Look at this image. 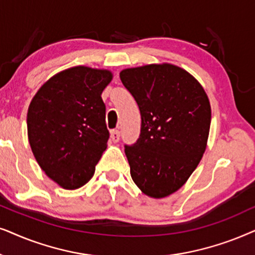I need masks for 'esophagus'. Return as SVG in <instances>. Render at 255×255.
Returning <instances> with one entry per match:
<instances>
[{"label":"esophagus","mask_w":255,"mask_h":255,"mask_svg":"<svg viewBox=\"0 0 255 255\" xmlns=\"http://www.w3.org/2000/svg\"><path fill=\"white\" fill-rule=\"evenodd\" d=\"M111 138H112V141L115 142V143L119 142V140H120V130H119V129L112 130L111 131Z\"/></svg>","instance_id":"34e87169"}]
</instances>
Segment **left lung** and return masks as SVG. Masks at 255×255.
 Returning a JSON list of instances; mask_svg holds the SVG:
<instances>
[{"label":"left lung","mask_w":255,"mask_h":255,"mask_svg":"<svg viewBox=\"0 0 255 255\" xmlns=\"http://www.w3.org/2000/svg\"><path fill=\"white\" fill-rule=\"evenodd\" d=\"M120 79L136 101L140 136L125 144L135 184L149 197L177 191L201 162L211 125L204 88L170 64L121 71Z\"/></svg>","instance_id":"left-lung-1"}]
</instances>
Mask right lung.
<instances>
[{
    "mask_svg": "<svg viewBox=\"0 0 255 255\" xmlns=\"http://www.w3.org/2000/svg\"><path fill=\"white\" fill-rule=\"evenodd\" d=\"M111 80L110 71L72 67L50 78L30 104V147L42 170L64 189L86 184L106 150L101 93Z\"/></svg>",
    "mask_w": 255,
    "mask_h": 255,
    "instance_id": "obj_1",
    "label": "right lung"
}]
</instances>
